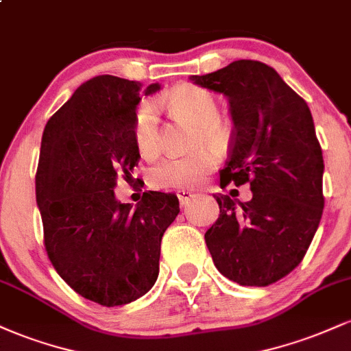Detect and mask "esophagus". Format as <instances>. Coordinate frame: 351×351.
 <instances>
[{"label": "esophagus", "instance_id": "1", "mask_svg": "<svg viewBox=\"0 0 351 351\" xmlns=\"http://www.w3.org/2000/svg\"><path fill=\"white\" fill-rule=\"evenodd\" d=\"M176 195H178V199H180L181 206H184V204H186L189 199L195 198V196H196L195 193L189 191V189H178V191H176Z\"/></svg>", "mask_w": 351, "mask_h": 351}]
</instances>
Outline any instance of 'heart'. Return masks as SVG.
I'll return each mask as SVG.
<instances>
[{
    "instance_id": "heart-1",
    "label": "heart",
    "mask_w": 351,
    "mask_h": 351,
    "mask_svg": "<svg viewBox=\"0 0 351 351\" xmlns=\"http://www.w3.org/2000/svg\"><path fill=\"white\" fill-rule=\"evenodd\" d=\"M163 104L173 114L184 117L198 125L196 145L226 147L234 134V125L228 117L219 115V100L206 87L183 84L163 97ZM134 142L145 158H155L163 148L162 123L156 106L145 100L134 115ZM217 163V155L211 148L188 156H170L152 168L148 181L153 188H191L199 184Z\"/></svg>"
}]
</instances>
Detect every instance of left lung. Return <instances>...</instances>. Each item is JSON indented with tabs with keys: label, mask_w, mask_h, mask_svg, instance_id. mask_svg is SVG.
Returning <instances> with one entry per match:
<instances>
[{
	"label": "left lung",
	"mask_w": 351,
	"mask_h": 351,
	"mask_svg": "<svg viewBox=\"0 0 351 351\" xmlns=\"http://www.w3.org/2000/svg\"><path fill=\"white\" fill-rule=\"evenodd\" d=\"M229 100L234 134L221 183L251 184L252 199L215 196L219 217L204 239L217 271L265 287L304 259L324 213V156L304 99L259 60L191 75Z\"/></svg>",
	"instance_id": "left-lung-1"
}]
</instances>
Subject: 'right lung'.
<instances>
[{
  "mask_svg": "<svg viewBox=\"0 0 351 351\" xmlns=\"http://www.w3.org/2000/svg\"><path fill=\"white\" fill-rule=\"evenodd\" d=\"M158 88L92 77L43 134L36 199L47 257L79 295L106 307L130 304L153 287L163 232L180 213L173 193H143L135 209L114 195L117 178L130 183L140 162L132 130L136 106Z\"/></svg>",
  "mask_w": 351,
  "mask_h": 351,
  "instance_id": "add662e5",
  "label": "right lung"
}]
</instances>
